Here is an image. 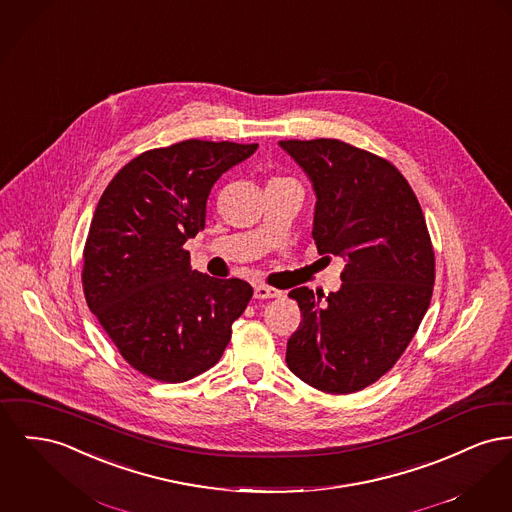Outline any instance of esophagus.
I'll list each match as a JSON object with an SVG mask.
<instances>
[{
    "instance_id": "esophagus-1",
    "label": "esophagus",
    "mask_w": 512,
    "mask_h": 512,
    "mask_svg": "<svg viewBox=\"0 0 512 512\" xmlns=\"http://www.w3.org/2000/svg\"><path fill=\"white\" fill-rule=\"evenodd\" d=\"M280 296H282V292L276 290V288L265 286V284L255 286V298L257 300H269V298H280Z\"/></svg>"
}]
</instances>
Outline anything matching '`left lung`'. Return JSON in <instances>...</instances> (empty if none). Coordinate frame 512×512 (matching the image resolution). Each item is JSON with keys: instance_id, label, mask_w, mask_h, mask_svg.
<instances>
[{"instance_id": "8db88e82", "label": "left lung", "mask_w": 512, "mask_h": 512, "mask_svg": "<svg viewBox=\"0 0 512 512\" xmlns=\"http://www.w3.org/2000/svg\"><path fill=\"white\" fill-rule=\"evenodd\" d=\"M313 183V240L346 259L338 292L296 288L303 321L286 363L317 391L350 394L381 379L429 307L435 253L420 203L389 160L338 139L280 141Z\"/></svg>"}]
</instances>
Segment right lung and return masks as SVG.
I'll return each mask as SVG.
<instances>
[{
	"mask_svg": "<svg viewBox=\"0 0 512 512\" xmlns=\"http://www.w3.org/2000/svg\"><path fill=\"white\" fill-rule=\"evenodd\" d=\"M257 143L189 139L125 164L104 189L83 251L87 305L123 360L183 383L211 369L253 288L193 271L183 243L205 228L216 180Z\"/></svg>",
	"mask_w": 512,
	"mask_h": 512,
	"instance_id": "right-lung-1",
	"label": "right lung"
}]
</instances>
